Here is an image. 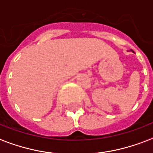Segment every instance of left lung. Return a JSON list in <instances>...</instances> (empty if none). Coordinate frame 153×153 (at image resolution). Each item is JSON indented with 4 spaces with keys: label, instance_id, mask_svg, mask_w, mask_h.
Returning a JSON list of instances; mask_svg holds the SVG:
<instances>
[{
    "label": "left lung",
    "instance_id": "1",
    "mask_svg": "<svg viewBox=\"0 0 153 153\" xmlns=\"http://www.w3.org/2000/svg\"><path fill=\"white\" fill-rule=\"evenodd\" d=\"M132 52H133V51H132Z\"/></svg>",
    "mask_w": 153,
    "mask_h": 153
}]
</instances>
